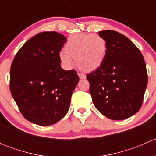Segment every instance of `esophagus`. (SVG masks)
<instances>
[{
	"label": "esophagus",
	"instance_id": "obj_1",
	"mask_svg": "<svg viewBox=\"0 0 156 156\" xmlns=\"http://www.w3.org/2000/svg\"><path fill=\"white\" fill-rule=\"evenodd\" d=\"M78 76H79V78H81V79H85L86 78L85 74L81 73V72H79V73H78Z\"/></svg>",
	"mask_w": 156,
	"mask_h": 156
}]
</instances>
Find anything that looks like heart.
Here are the masks:
<instances>
[{
  "mask_svg": "<svg viewBox=\"0 0 156 156\" xmlns=\"http://www.w3.org/2000/svg\"><path fill=\"white\" fill-rule=\"evenodd\" d=\"M106 52L107 44L102 36L81 33L69 37L65 50L59 53V58L62 63L69 68L72 64V57H75L80 68L90 71L102 65Z\"/></svg>",
  "mask_w": 156,
  "mask_h": 156,
  "instance_id": "heart-1",
  "label": "heart"
}]
</instances>
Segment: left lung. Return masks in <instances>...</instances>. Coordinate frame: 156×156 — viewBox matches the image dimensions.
<instances>
[{
	"label": "left lung",
	"mask_w": 156,
	"mask_h": 156,
	"mask_svg": "<svg viewBox=\"0 0 156 156\" xmlns=\"http://www.w3.org/2000/svg\"><path fill=\"white\" fill-rule=\"evenodd\" d=\"M107 44L100 66L87 74L90 93L95 107L106 117L123 120L142 106L148 83L144 58L134 44L118 31L98 32Z\"/></svg>",
	"instance_id": "1"
}]
</instances>
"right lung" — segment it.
<instances>
[{
  "mask_svg": "<svg viewBox=\"0 0 156 156\" xmlns=\"http://www.w3.org/2000/svg\"><path fill=\"white\" fill-rule=\"evenodd\" d=\"M66 37L56 31L36 34L19 50L10 67L11 94L23 117L48 126L66 115L79 81L75 70L61 68Z\"/></svg>",
  "mask_w": 156,
  "mask_h": 156,
  "instance_id": "obj_1",
  "label": "right lung"
}]
</instances>
